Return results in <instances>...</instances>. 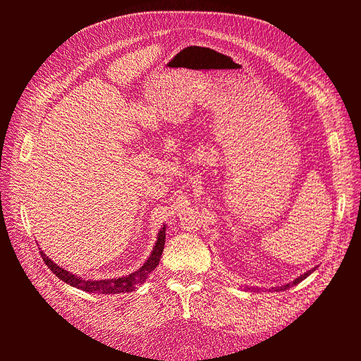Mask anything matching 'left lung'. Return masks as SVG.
Returning a JSON list of instances; mask_svg holds the SVG:
<instances>
[{
  "instance_id": "left-lung-1",
  "label": "left lung",
  "mask_w": 361,
  "mask_h": 361,
  "mask_svg": "<svg viewBox=\"0 0 361 361\" xmlns=\"http://www.w3.org/2000/svg\"><path fill=\"white\" fill-rule=\"evenodd\" d=\"M314 269H316V268H313V269H310V271H307V272H304V274H301L300 277H297V279H295L293 281L288 283V285H285V286H279V288H272V289H274V290H286V289L292 288L293 285H298V283H300V281H302L304 279H307V277L312 274V272H313ZM256 289H257V288H256Z\"/></svg>"
}]
</instances>
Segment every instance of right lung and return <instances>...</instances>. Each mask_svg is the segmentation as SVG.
Here are the masks:
<instances>
[{
	"mask_svg": "<svg viewBox=\"0 0 361 361\" xmlns=\"http://www.w3.org/2000/svg\"><path fill=\"white\" fill-rule=\"evenodd\" d=\"M164 244H166V224L159 231L158 233V239L157 244L152 250V255L149 256V259L145 262V265L138 268L137 271H134L133 274L129 276H123L118 279H105V280H85L81 279L76 274H72L71 271H66L60 268L57 264L54 262L40 251L42 259L45 264L48 265V268L56 274L60 280H63L68 285L81 289L85 292H92V293H104V295H111V293H122V292H133L137 286H140L141 283H145V280L147 279V276L154 271L158 265H159V259L164 251Z\"/></svg>",
	"mask_w": 361,
	"mask_h": 361,
	"instance_id": "obj_1",
	"label": "right lung"
}]
</instances>
